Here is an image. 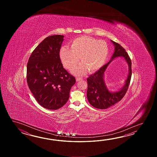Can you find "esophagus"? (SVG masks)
<instances>
[{"label": "esophagus", "mask_w": 157, "mask_h": 157, "mask_svg": "<svg viewBox=\"0 0 157 157\" xmlns=\"http://www.w3.org/2000/svg\"><path fill=\"white\" fill-rule=\"evenodd\" d=\"M82 80V78H80V77H77V78H76V81H81V80Z\"/></svg>", "instance_id": "1"}]
</instances>
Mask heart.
I'll return each mask as SVG.
<instances>
[{"instance_id": "obj_1", "label": "heart", "mask_w": 157, "mask_h": 157, "mask_svg": "<svg viewBox=\"0 0 157 157\" xmlns=\"http://www.w3.org/2000/svg\"><path fill=\"white\" fill-rule=\"evenodd\" d=\"M109 47L106 41L89 36H81L72 40L70 49L60 48L59 56L64 66L71 70L77 66L79 60L82 63L72 71V73L81 76L86 72H95L103 66L109 54Z\"/></svg>"}]
</instances>
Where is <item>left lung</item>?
<instances>
[{"label": "left lung", "mask_w": 157, "mask_h": 157, "mask_svg": "<svg viewBox=\"0 0 157 157\" xmlns=\"http://www.w3.org/2000/svg\"><path fill=\"white\" fill-rule=\"evenodd\" d=\"M114 47V51L110 60L93 75L87 78V98L89 102L98 109H107L120 101L127 92L131 77V60L127 52L119 44L110 40ZM119 57H123L129 67V72L124 85L117 91H110L104 80V74L110 63Z\"/></svg>", "instance_id": "left-lung-1"}]
</instances>
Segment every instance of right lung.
<instances>
[{"mask_svg": "<svg viewBox=\"0 0 157 157\" xmlns=\"http://www.w3.org/2000/svg\"><path fill=\"white\" fill-rule=\"evenodd\" d=\"M63 35L46 37L35 49L27 65V81L41 106L52 110L63 107L69 99L75 78L61 63L59 51Z\"/></svg>", "mask_w": 157, "mask_h": 157, "instance_id": "obj_1", "label": "right lung"}]
</instances>
